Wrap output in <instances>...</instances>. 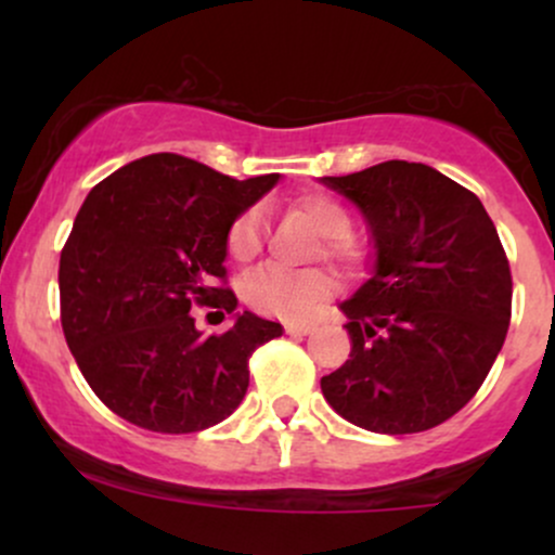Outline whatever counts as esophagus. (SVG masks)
I'll return each instance as SVG.
<instances>
[{"mask_svg": "<svg viewBox=\"0 0 555 555\" xmlns=\"http://www.w3.org/2000/svg\"><path fill=\"white\" fill-rule=\"evenodd\" d=\"M284 328H286V334H299V336H305V334H310V328H313V323H310V321H295V318H286Z\"/></svg>", "mask_w": 555, "mask_h": 555, "instance_id": "obj_1", "label": "esophagus"}]
</instances>
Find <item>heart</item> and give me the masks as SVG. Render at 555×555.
I'll return each instance as SVG.
<instances>
[{
	"label": "heart",
	"instance_id": "obj_1",
	"mask_svg": "<svg viewBox=\"0 0 555 555\" xmlns=\"http://www.w3.org/2000/svg\"><path fill=\"white\" fill-rule=\"evenodd\" d=\"M295 214L302 216L310 227L323 237L321 253L336 263L352 260L349 234H352V214L344 203L323 193H310L297 197ZM227 250L237 263H250L263 250V211L260 206L245 208L229 224ZM334 289L328 273L323 271H284L276 266H266L245 279L242 297L253 310L266 315L299 318L313 313Z\"/></svg>",
	"mask_w": 555,
	"mask_h": 555
}]
</instances>
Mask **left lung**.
I'll return each mask as SVG.
<instances>
[{
	"instance_id": "left-lung-1",
	"label": "left lung",
	"mask_w": 555,
	"mask_h": 555,
	"mask_svg": "<svg viewBox=\"0 0 555 555\" xmlns=\"http://www.w3.org/2000/svg\"><path fill=\"white\" fill-rule=\"evenodd\" d=\"M360 208L371 279L339 305L352 352L321 391L358 428L441 425L482 386L512 321V271L480 197L425 164L321 177Z\"/></svg>"
}]
</instances>
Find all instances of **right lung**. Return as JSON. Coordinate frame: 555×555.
Returning a JSON list of instances; mask_svg holds the SVG:
<instances>
[{
  "mask_svg": "<svg viewBox=\"0 0 555 555\" xmlns=\"http://www.w3.org/2000/svg\"><path fill=\"white\" fill-rule=\"evenodd\" d=\"M276 182H240L193 158L151 154L88 193L60 258L62 328L114 415L154 433H197L245 399L247 360L284 328L234 313L237 297L219 282L229 224ZM193 304L232 312L233 328L203 337Z\"/></svg>",
  "mask_w": 555,
  "mask_h": 555,
  "instance_id": "obj_1",
  "label": "right lung"
}]
</instances>
